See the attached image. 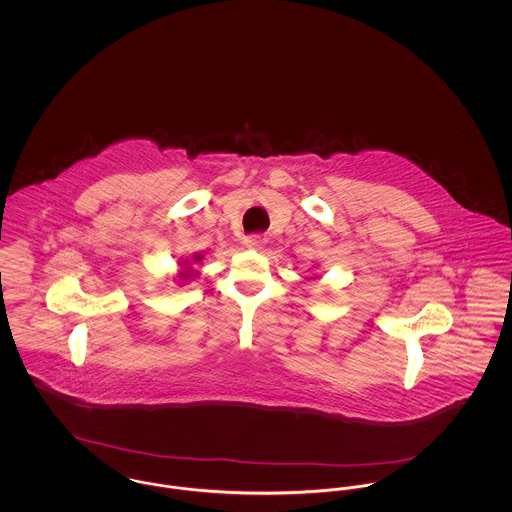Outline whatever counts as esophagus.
Segmentation results:
<instances>
[{
	"mask_svg": "<svg viewBox=\"0 0 512 512\" xmlns=\"http://www.w3.org/2000/svg\"><path fill=\"white\" fill-rule=\"evenodd\" d=\"M267 244V240L265 238H261V236H249L247 240H245V245L249 247V249H255V251H261L263 247Z\"/></svg>",
	"mask_w": 512,
	"mask_h": 512,
	"instance_id": "esophagus-1",
	"label": "esophagus"
}]
</instances>
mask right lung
Here are the masks:
<instances>
[{
  "label": "right lung",
  "instance_id": "right-lung-1",
  "mask_svg": "<svg viewBox=\"0 0 512 512\" xmlns=\"http://www.w3.org/2000/svg\"><path fill=\"white\" fill-rule=\"evenodd\" d=\"M203 261V255L201 253H195L192 255V259L190 261H180L178 263V274H176V278H174V282L178 284V286H182V284H186V282H190V280H194L199 276V272L192 267V263H201Z\"/></svg>",
  "mask_w": 512,
  "mask_h": 512
}]
</instances>
